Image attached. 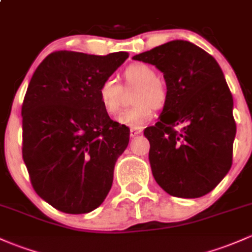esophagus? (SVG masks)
<instances>
[{
  "label": "esophagus",
  "instance_id": "esophagus-1",
  "mask_svg": "<svg viewBox=\"0 0 252 252\" xmlns=\"http://www.w3.org/2000/svg\"><path fill=\"white\" fill-rule=\"evenodd\" d=\"M142 132H143L142 128H133V127H132V128L129 129V136L133 138V137L138 136V134L142 133Z\"/></svg>",
  "mask_w": 252,
  "mask_h": 252
}]
</instances>
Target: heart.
Returning <instances> with one entry per match:
<instances>
[{
	"instance_id": "1",
	"label": "heart",
	"mask_w": 252,
	"mask_h": 252,
	"mask_svg": "<svg viewBox=\"0 0 252 252\" xmlns=\"http://www.w3.org/2000/svg\"><path fill=\"white\" fill-rule=\"evenodd\" d=\"M126 86H139L134 96L136 105L124 110L116 120L123 125L139 128L148 123L154 114V108L159 109L167 101V90L158 80L155 69L144 63H133L124 71ZM98 97L104 110L115 115L120 110L124 89L114 78H105L98 86Z\"/></svg>"
}]
</instances>
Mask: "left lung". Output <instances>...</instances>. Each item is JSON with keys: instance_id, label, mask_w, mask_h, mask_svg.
Instances as JSON below:
<instances>
[{"instance_id": "left-lung-1", "label": "left lung", "mask_w": 252, "mask_h": 252, "mask_svg": "<svg viewBox=\"0 0 252 252\" xmlns=\"http://www.w3.org/2000/svg\"><path fill=\"white\" fill-rule=\"evenodd\" d=\"M133 59L156 66L167 85L159 121L144 131L156 183L180 198L209 193L231 169L237 131L233 98L220 66L186 40H172ZM177 126L182 127L175 130Z\"/></svg>"}]
</instances>
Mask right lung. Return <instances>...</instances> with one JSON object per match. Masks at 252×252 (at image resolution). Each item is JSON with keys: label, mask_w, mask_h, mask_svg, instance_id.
Returning <instances> with one entry per match:
<instances>
[{"label": "right lung", "mask_w": 252, "mask_h": 252, "mask_svg": "<svg viewBox=\"0 0 252 252\" xmlns=\"http://www.w3.org/2000/svg\"><path fill=\"white\" fill-rule=\"evenodd\" d=\"M127 58L54 51L32 75L21 107L23 158L36 193L62 213L93 212L112 188L129 129L109 118L98 86Z\"/></svg>", "instance_id": "obj_1"}]
</instances>
